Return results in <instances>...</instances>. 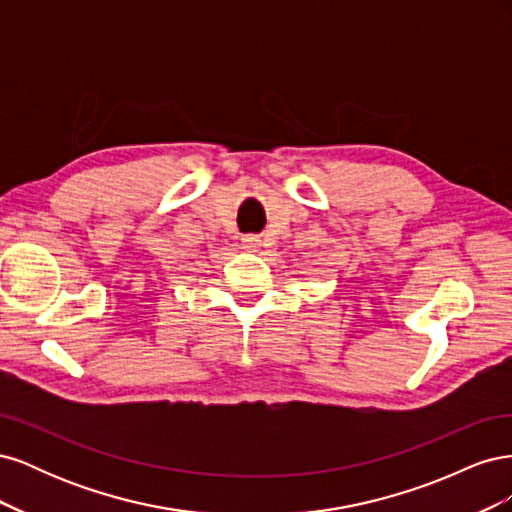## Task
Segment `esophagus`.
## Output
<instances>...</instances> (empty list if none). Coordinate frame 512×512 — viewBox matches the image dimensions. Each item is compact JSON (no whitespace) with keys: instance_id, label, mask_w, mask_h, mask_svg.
Masks as SVG:
<instances>
[{"instance_id":"obj_1","label":"esophagus","mask_w":512,"mask_h":512,"mask_svg":"<svg viewBox=\"0 0 512 512\" xmlns=\"http://www.w3.org/2000/svg\"><path fill=\"white\" fill-rule=\"evenodd\" d=\"M241 243H243V250H247V252H258L260 245H262L256 235H245L241 239Z\"/></svg>"}]
</instances>
